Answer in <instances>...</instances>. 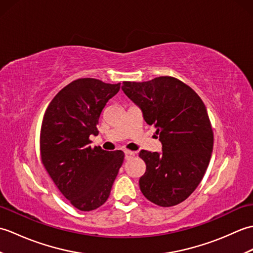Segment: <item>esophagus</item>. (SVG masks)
Here are the masks:
<instances>
[{"label": "esophagus", "instance_id": "obj_1", "mask_svg": "<svg viewBox=\"0 0 253 253\" xmlns=\"http://www.w3.org/2000/svg\"><path fill=\"white\" fill-rule=\"evenodd\" d=\"M135 157V152L131 151H125V160H130Z\"/></svg>", "mask_w": 253, "mask_h": 253}]
</instances>
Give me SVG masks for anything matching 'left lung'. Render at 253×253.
Returning a JSON list of instances; mask_svg holds the SVG:
<instances>
[{"instance_id": "left-lung-1", "label": "left lung", "mask_w": 253, "mask_h": 253, "mask_svg": "<svg viewBox=\"0 0 253 253\" xmlns=\"http://www.w3.org/2000/svg\"><path fill=\"white\" fill-rule=\"evenodd\" d=\"M122 90L153 125L162 152H139L147 165L139 179L148 200L160 207L176 206L202 180L213 150V131L206 105L195 91L174 77L124 82Z\"/></svg>"}]
</instances>
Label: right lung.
Returning <instances> with one entry per match:
<instances>
[{
	"mask_svg": "<svg viewBox=\"0 0 253 253\" xmlns=\"http://www.w3.org/2000/svg\"><path fill=\"white\" fill-rule=\"evenodd\" d=\"M121 89L80 78L64 87L44 113L41 126V159L63 196L80 211H92L110 196L124 161V152L89 146L99 133L96 125L104 106Z\"/></svg>",
	"mask_w": 253,
	"mask_h": 253,
	"instance_id": "add662e5",
	"label": "right lung"
}]
</instances>
